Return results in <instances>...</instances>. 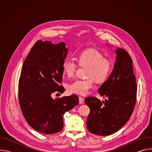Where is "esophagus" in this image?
Listing matches in <instances>:
<instances>
[{"label":"esophagus","instance_id":"1","mask_svg":"<svg viewBox=\"0 0 152 152\" xmlns=\"http://www.w3.org/2000/svg\"><path fill=\"white\" fill-rule=\"evenodd\" d=\"M79 103L80 104H82L83 103V101H84V99L83 98H82L81 97H79Z\"/></svg>","mask_w":152,"mask_h":152}]
</instances>
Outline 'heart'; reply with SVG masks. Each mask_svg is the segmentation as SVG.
Here are the masks:
<instances>
[{"mask_svg": "<svg viewBox=\"0 0 152 152\" xmlns=\"http://www.w3.org/2000/svg\"><path fill=\"white\" fill-rule=\"evenodd\" d=\"M78 64L86 67L85 79H77L69 86L71 93L85 95L94 87V80L102 82L107 79L111 73L113 64L111 59L104 57L103 54L96 49H88L76 55ZM64 73L68 77H73L77 69V64L70 59L64 61L62 64Z\"/></svg>", "mask_w": 152, "mask_h": 152, "instance_id": "heart-1", "label": "heart"}]
</instances>
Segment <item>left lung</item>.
<instances>
[{
  "label": "left lung",
  "instance_id": "obj_1",
  "mask_svg": "<svg viewBox=\"0 0 152 152\" xmlns=\"http://www.w3.org/2000/svg\"><path fill=\"white\" fill-rule=\"evenodd\" d=\"M115 53L114 69L98 90L100 95L107 99L102 102L95 97L85 99L90 109L86 127L90 132L97 135H110L118 131L131 118L136 104L132 59L123 49L118 48Z\"/></svg>",
  "mask_w": 152,
  "mask_h": 152
}]
</instances>
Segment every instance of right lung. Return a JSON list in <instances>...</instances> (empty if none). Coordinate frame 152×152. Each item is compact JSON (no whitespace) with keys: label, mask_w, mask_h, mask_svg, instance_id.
I'll use <instances>...</instances> for the list:
<instances>
[{"label":"right lung","mask_w":152,"mask_h":152,"mask_svg":"<svg viewBox=\"0 0 152 152\" xmlns=\"http://www.w3.org/2000/svg\"><path fill=\"white\" fill-rule=\"evenodd\" d=\"M67 53L64 42L53 45L41 39L35 43L23 62L18 82L20 106L29 126L42 134L61 131L64 113L79 103L76 94L52 97L55 92L65 91L59 84L62 80V64Z\"/></svg>","instance_id":"right-lung-1"}]
</instances>
